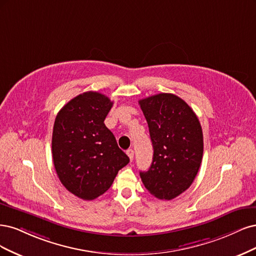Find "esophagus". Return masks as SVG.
Returning <instances> with one entry per match:
<instances>
[{
  "label": "esophagus",
  "mask_w": 256,
  "mask_h": 256,
  "mask_svg": "<svg viewBox=\"0 0 256 256\" xmlns=\"http://www.w3.org/2000/svg\"><path fill=\"white\" fill-rule=\"evenodd\" d=\"M126 154H128V158H130V162L133 160V158H134V151L132 150V149H128V150L126 151Z\"/></svg>",
  "instance_id": "1"
}]
</instances>
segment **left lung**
I'll use <instances>...</instances> for the list:
<instances>
[{"label": "left lung", "mask_w": 256, "mask_h": 256, "mask_svg": "<svg viewBox=\"0 0 256 256\" xmlns=\"http://www.w3.org/2000/svg\"><path fill=\"white\" fill-rule=\"evenodd\" d=\"M149 126L153 160L140 172L144 187L160 200H172L194 182L203 156L202 128L194 112L172 94L139 100Z\"/></svg>", "instance_id": "8db88e82"}]
</instances>
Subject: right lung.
Wrapping results in <instances>:
<instances>
[{
  "label": "right lung",
  "instance_id": "add662e5",
  "mask_svg": "<svg viewBox=\"0 0 256 256\" xmlns=\"http://www.w3.org/2000/svg\"><path fill=\"white\" fill-rule=\"evenodd\" d=\"M112 106L108 96L87 92L66 104L54 122L52 156L57 176L66 189L86 201L108 190L130 162L104 124Z\"/></svg>",
  "mask_w": 256,
  "mask_h": 256
}]
</instances>
